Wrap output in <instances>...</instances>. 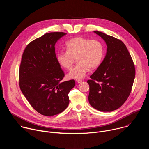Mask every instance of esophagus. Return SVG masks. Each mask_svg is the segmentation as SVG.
I'll return each mask as SVG.
<instances>
[{
    "label": "esophagus",
    "mask_w": 149,
    "mask_h": 149,
    "mask_svg": "<svg viewBox=\"0 0 149 149\" xmlns=\"http://www.w3.org/2000/svg\"><path fill=\"white\" fill-rule=\"evenodd\" d=\"M76 81H77L78 83H81V82H82V80L79 79H76Z\"/></svg>",
    "instance_id": "34e87169"
}]
</instances>
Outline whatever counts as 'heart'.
<instances>
[{
  "mask_svg": "<svg viewBox=\"0 0 149 149\" xmlns=\"http://www.w3.org/2000/svg\"><path fill=\"white\" fill-rule=\"evenodd\" d=\"M65 48L66 51L57 52L56 59L60 66L70 70L76 58L78 62L68 75L71 78H83L89 69L97 68L105 53L104 46L100 40L82 37L74 38L67 41Z\"/></svg>",
  "mask_w": 149,
  "mask_h": 149,
  "instance_id": "b5f03b06",
  "label": "heart"
}]
</instances>
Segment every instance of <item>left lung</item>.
Returning <instances> with one entry per match:
<instances>
[{"mask_svg": "<svg viewBox=\"0 0 149 149\" xmlns=\"http://www.w3.org/2000/svg\"><path fill=\"white\" fill-rule=\"evenodd\" d=\"M94 32L104 40L107 48L104 60L87 81L88 101L97 110L113 111L129 97L135 78V67L121 40L99 31Z\"/></svg>", "mask_w": 149, "mask_h": 149, "instance_id": "1", "label": "left lung"}]
</instances>
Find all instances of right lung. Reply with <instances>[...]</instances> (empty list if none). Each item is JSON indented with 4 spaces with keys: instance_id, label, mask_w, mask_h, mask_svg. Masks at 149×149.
<instances>
[{
    "instance_id": "add662e5",
    "label": "right lung",
    "mask_w": 149,
    "mask_h": 149,
    "mask_svg": "<svg viewBox=\"0 0 149 149\" xmlns=\"http://www.w3.org/2000/svg\"><path fill=\"white\" fill-rule=\"evenodd\" d=\"M64 32H50L26 46L19 72V87L32 107L46 116L58 114L69 104L74 79L61 82L65 76L56 59L55 45Z\"/></svg>"
}]
</instances>
